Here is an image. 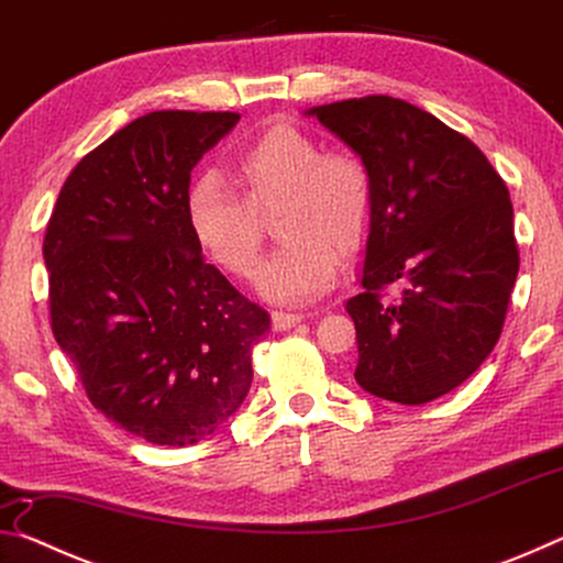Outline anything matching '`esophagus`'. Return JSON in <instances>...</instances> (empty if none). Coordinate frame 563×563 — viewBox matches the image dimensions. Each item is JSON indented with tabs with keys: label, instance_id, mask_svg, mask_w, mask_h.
I'll return each mask as SVG.
<instances>
[{
	"label": "esophagus",
	"instance_id": "esophagus-1",
	"mask_svg": "<svg viewBox=\"0 0 563 563\" xmlns=\"http://www.w3.org/2000/svg\"><path fill=\"white\" fill-rule=\"evenodd\" d=\"M305 316L302 312H283V310H275L273 312V328L275 330H290L302 322Z\"/></svg>",
	"mask_w": 563,
	"mask_h": 563
}]
</instances>
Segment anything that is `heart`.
<instances>
[{
  "mask_svg": "<svg viewBox=\"0 0 563 563\" xmlns=\"http://www.w3.org/2000/svg\"><path fill=\"white\" fill-rule=\"evenodd\" d=\"M231 176L203 174L188 188L186 211L196 241L235 275H251L263 245V218L283 201L285 241L255 271V290L278 305L320 298L338 278L340 252L367 235L375 208L369 168L352 151H322L308 131L278 123L238 151Z\"/></svg>",
  "mask_w": 563,
  "mask_h": 563,
  "instance_id": "obj_1",
  "label": "heart"
}]
</instances>
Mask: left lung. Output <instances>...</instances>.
Segmentation results:
<instances>
[{
  "label": "left lung",
  "mask_w": 563,
  "mask_h": 563,
  "mask_svg": "<svg viewBox=\"0 0 563 563\" xmlns=\"http://www.w3.org/2000/svg\"><path fill=\"white\" fill-rule=\"evenodd\" d=\"M365 161L375 186L360 283L345 310L365 393L424 405L489 357L519 273L509 190L470 139L393 97L312 107ZM400 285V300L378 290Z\"/></svg>",
  "instance_id": "left-lung-1"
}]
</instances>
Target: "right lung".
Returning <instances> with one entry per match:
<instances>
[{"label":"right lung","mask_w":563,"mask_h":563,"mask_svg":"<svg viewBox=\"0 0 563 563\" xmlns=\"http://www.w3.org/2000/svg\"><path fill=\"white\" fill-rule=\"evenodd\" d=\"M238 113L154 111L79 161L44 235L54 338L91 405L151 444L211 437L253 383L271 316L206 263L190 170Z\"/></svg>","instance_id":"right-lung-1"}]
</instances>
